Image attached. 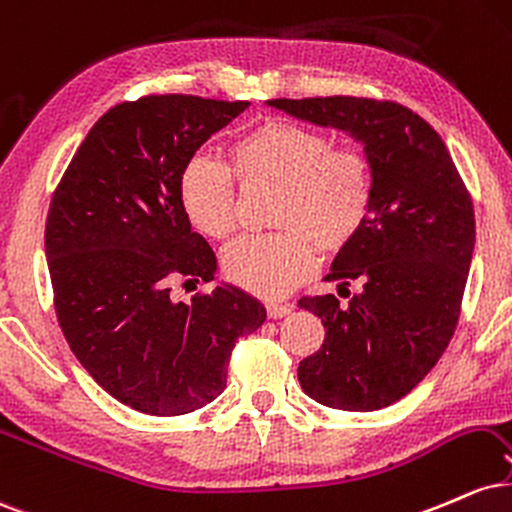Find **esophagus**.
<instances>
[{
	"label": "esophagus",
	"instance_id": "esophagus-1",
	"mask_svg": "<svg viewBox=\"0 0 512 512\" xmlns=\"http://www.w3.org/2000/svg\"><path fill=\"white\" fill-rule=\"evenodd\" d=\"M266 311H268L270 318H282V316L292 314V304H275V302H270V304H266Z\"/></svg>",
	"mask_w": 512,
	"mask_h": 512
}]
</instances>
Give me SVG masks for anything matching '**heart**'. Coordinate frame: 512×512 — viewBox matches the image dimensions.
<instances>
[{
	"label": "heart",
	"instance_id": "obj_1",
	"mask_svg": "<svg viewBox=\"0 0 512 512\" xmlns=\"http://www.w3.org/2000/svg\"><path fill=\"white\" fill-rule=\"evenodd\" d=\"M232 172L242 182H278L273 222L280 232L249 234L222 254L234 285L266 299L285 297L316 268L321 251L345 249L369 218L374 182L369 160L333 148L323 131L266 122L230 146ZM208 155H194L179 174L186 218L206 237L225 239L237 227V184Z\"/></svg>",
	"mask_w": 512,
	"mask_h": 512
}]
</instances>
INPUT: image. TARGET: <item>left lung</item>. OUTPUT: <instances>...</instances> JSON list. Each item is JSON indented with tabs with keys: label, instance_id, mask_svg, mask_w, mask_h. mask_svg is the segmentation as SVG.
Here are the masks:
<instances>
[{
	"label": "left lung",
	"instance_id": "1",
	"mask_svg": "<svg viewBox=\"0 0 512 512\" xmlns=\"http://www.w3.org/2000/svg\"><path fill=\"white\" fill-rule=\"evenodd\" d=\"M266 105L342 131L369 160V218L328 273L338 287L362 290L350 304L335 294L299 299L323 321L326 340L297 376L333 410H381L405 398L453 338L474 254L472 198L441 136L398 102L335 95Z\"/></svg>",
	"mask_w": 512,
	"mask_h": 512
}]
</instances>
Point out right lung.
Wrapping results in <instances>:
<instances>
[{"mask_svg":"<svg viewBox=\"0 0 512 512\" xmlns=\"http://www.w3.org/2000/svg\"><path fill=\"white\" fill-rule=\"evenodd\" d=\"M249 102L148 95L105 112L54 191L45 254L59 326L95 383L131 410L179 417L225 390L234 342L266 306L230 282L191 304L170 278L210 282L218 258L191 232L179 174Z\"/></svg>","mask_w":512,"mask_h":512,"instance_id":"right-lung-1","label":"right lung"}]
</instances>
